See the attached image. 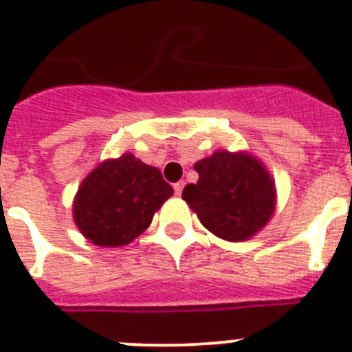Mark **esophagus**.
Here are the masks:
<instances>
[{"instance_id": "esophagus-1", "label": "esophagus", "mask_w": 352, "mask_h": 352, "mask_svg": "<svg viewBox=\"0 0 352 352\" xmlns=\"http://www.w3.org/2000/svg\"><path fill=\"white\" fill-rule=\"evenodd\" d=\"M183 188H185V183H183V182L174 183V192H176V195H182Z\"/></svg>"}]
</instances>
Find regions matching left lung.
Listing matches in <instances>:
<instances>
[{"label": "left lung", "mask_w": 352, "mask_h": 352, "mask_svg": "<svg viewBox=\"0 0 352 352\" xmlns=\"http://www.w3.org/2000/svg\"><path fill=\"white\" fill-rule=\"evenodd\" d=\"M199 179L183 199L219 238L243 241L266 226L275 210V185L256 158L217 151L194 166Z\"/></svg>", "instance_id": "obj_1"}]
</instances>
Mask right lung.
I'll list each match as a JSON object with an SVG mask.
<instances>
[{"mask_svg": "<svg viewBox=\"0 0 352 352\" xmlns=\"http://www.w3.org/2000/svg\"><path fill=\"white\" fill-rule=\"evenodd\" d=\"M174 194L157 167L133 155L107 160L84 179L74 203V220L98 247H121L151 223L155 211Z\"/></svg>", "mask_w": 352, "mask_h": 352, "instance_id": "obj_1", "label": "right lung"}]
</instances>
